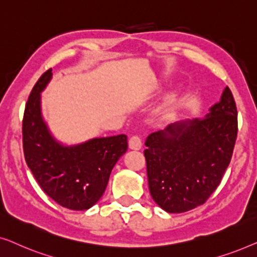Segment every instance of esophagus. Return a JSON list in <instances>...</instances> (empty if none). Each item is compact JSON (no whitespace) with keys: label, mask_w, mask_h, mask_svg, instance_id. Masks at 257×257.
I'll use <instances>...</instances> for the list:
<instances>
[{"label":"esophagus","mask_w":257,"mask_h":257,"mask_svg":"<svg viewBox=\"0 0 257 257\" xmlns=\"http://www.w3.org/2000/svg\"><path fill=\"white\" fill-rule=\"evenodd\" d=\"M142 146H143L142 139H140L138 136H133V137H131V138H130V140H128V147H130V149L138 151V150L142 149Z\"/></svg>","instance_id":"34e87169"}]
</instances>
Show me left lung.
Returning <instances> with one entry per match:
<instances>
[{"mask_svg":"<svg viewBox=\"0 0 257 257\" xmlns=\"http://www.w3.org/2000/svg\"><path fill=\"white\" fill-rule=\"evenodd\" d=\"M237 136V110L229 87L205 117L168 124L146 138L150 193L167 213L203 205L221 182Z\"/></svg>","mask_w":257,"mask_h":257,"instance_id":"1","label":"left lung"}]
</instances>
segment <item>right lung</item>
Here are the masks:
<instances>
[{
    "instance_id": "1",
    "label": "right lung",
    "mask_w": 257,
    "mask_h": 257,
    "mask_svg": "<svg viewBox=\"0 0 257 257\" xmlns=\"http://www.w3.org/2000/svg\"><path fill=\"white\" fill-rule=\"evenodd\" d=\"M52 78V69L35 84L23 115V151L38 185L58 205L85 210L101 198L112 168L127 151V137L118 135L64 145L52 136L41 107V92Z\"/></svg>"
}]
</instances>
